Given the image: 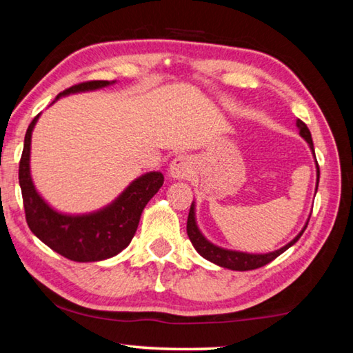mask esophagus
Here are the masks:
<instances>
[{
    "mask_svg": "<svg viewBox=\"0 0 353 353\" xmlns=\"http://www.w3.org/2000/svg\"><path fill=\"white\" fill-rule=\"evenodd\" d=\"M192 171L193 160L188 155H179L171 161L168 174H170L171 179H174V181H182V179H187L188 174H192Z\"/></svg>",
    "mask_w": 353,
    "mask_h": 353,
    "instance_id": "obj_1",
    "label": "esophagus"
}]
</instances>
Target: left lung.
I'll return each mask as SVG.
<instances>
[{"instance_id": "obj_1", "label": "left lung", "mask_w": 353, "mask_h": 353, "mask_svg": "<svg viewBox=\"0 0 353 353\" xmlns=\"http://www.w3.org/2000/svg\"><path fill=\"white\" fill-rule=\"evenodd\" d=\"M297 128H299L300 137L307 143V146H310L311 152H312V157L316 159L314 144H312L311 133H310V130H307L306 124L305 122H301L300 119H297ZM316 174H317V179H316V193H317L319 176H321V172H319L317 160H316ZM310 216H311V214H310ZM307 221H310V218H307L305 226L301 228V231L297 234V236H295L289 243H286L279 250L268 251V253H247V251L229 250V248H223V247H218V245H215V243H212L210 240L207 239L203 232H201V229L198 226L196 204H194V201H193L192 207H190V214H188V220H187V234H188L190 242L193 243L194 250H196L198 253L204 257V259L214 262V264L220 265V267L229 268V270L245 272V270H254V268L264 267L265 264H268V262L276 259L279 254H283L284 251L292 247V245H295V242H297V240L301 237V234L305 232Z\"/></svg>"}]
</instances>
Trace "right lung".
<instances>
[{
  "mask_svg": "<svg viewBox=\"0 0 353 353\" xmlns=\"http://www.w3.org/2000/svg\"><path fill=\"white\" fill-rule=\"evenodd\" d=\"M113 81H88L58 94L61 97L91 92L114 85ZM37 114L28 127L19 168V182L23 196L26 223L32 234L48 248L75 262H99L119 254L135 236L144 207L163 185L160 171L144 172L117 194V198L88 214H65L50 205L37 192L31 176V138Z\"/></svg>",
  "mask_w": 353,
  "mask_h": 353,
  "instance_id": "right-lung-1",
  "label": "right lung"
}]
</instances>
